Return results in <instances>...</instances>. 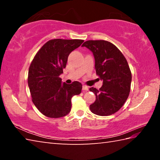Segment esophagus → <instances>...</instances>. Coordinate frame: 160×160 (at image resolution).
<instances>
[{"label": "esophagus", "instance_id": "34e87169", "mask_svg": "<svg viewBox=\"0 0 160 160\" xmlns=\"http://www.w3.org/2000/svg\"><path fill=\"white\" fill-rule=\"evenodd\" d=\"M88 89H89V88L87 85H82V90H83L87 91V90H88Z\"/></svg>", "mask_w": 160, "mask_h": 160}]
</instances>
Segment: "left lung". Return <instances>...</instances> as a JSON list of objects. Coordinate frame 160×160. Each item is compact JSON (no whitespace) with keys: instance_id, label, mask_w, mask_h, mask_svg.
Segmentation results:
<instances>
[{"instance_id":"1","label":"left lung","mask_w":160,"mask_h":160,"mask_svg":"<svg viewBox=\"0 0 160 160\" xmlns=\"http://www.w3.org/2000/svg\"><path fill=\"white\" fill-rule=\"evenodd\" d=\"M82 47L93 53L96 74L103 80L99 90L90 88L96 96L90 109L99 116L115 113L123 107L131 90L132 75L128 62L114 44L105 40H89Z\"/></svg>"}]
</instances>
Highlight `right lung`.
Segmentation results:
<instances>
[{"instance_id": "1", "label": "right lung", "mask_w": 160, "mask_h": 160, "mask_svg": "<svg viewBox=\"0 0 160 160\" xmlns=\"http://www.w3.org/2000/svg\"><path fill=\"white\" fill-rule=\"evenodd\" d=\"M82 39H51L37 51L29 68L28 85L32 100L42 114L61 118L71 109V99L80 94L82 84H61L59 75L69 54L82 44Z\"/></svg>"}]
</instances>
